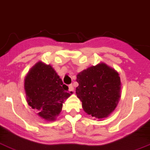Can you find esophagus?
I'll list each match as a JSON object with an SVG mask.
<instances>
[{
	"label": "esophagus",
	"mask_w": 150,
	"mask_h": 150,
	"mask_svg": "<svg viewBox=\"0 0 150 150\" xmlns=\"http://www.w3.org/2000/svg\"><path fill=\"white\" fill-rule=\"evenodd\" d=\"M69 91H70V92H74L75 88H74V87H73L72 85H69Z\"/></svg>",
	"instance_id": "34e87169"
}]
</instances>
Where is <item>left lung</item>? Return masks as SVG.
<instances>
[{
  "label": "left lung",
  "mask_w": 150,
  "mask_h": 150,
  "mask_svg": "<svg viewBox=\"0 0 150 150\" xmlns=\"http://www.w3.org/2000/svg\"><path fill=\"white\" fill-rule=\"evenodd\" d=\"M76 94L87 114L104 118L114 111L120 98V79L117 71L100 63L77 75Z\"/></svg>",
  "instance_id": "1"
}]
</instances>
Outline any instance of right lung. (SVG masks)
Here are the masks:
<instances>
[{
    "label": "right lung",
    "mask_w": 150,
    "mask_h": 150,
    "mask_svg": "<svg viewBox=\"0 0 150 150\" xmlns=\"http://www.w3.org/2000/svg\"><path fill=\"white\" fill-rule=\"evenodd\" d=\"M24 88L28 104L39 110L38 115L47 120H54L61 111L63 101L70 96L51 65L39 62L25 79Z\"/></svg>",
    "instance_id": "right-lung-1"
}]
</instances>
